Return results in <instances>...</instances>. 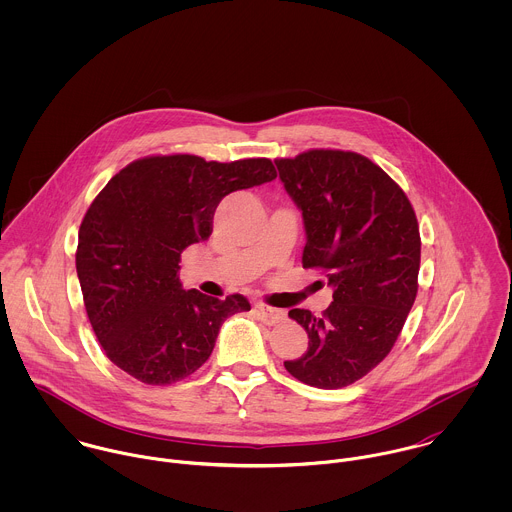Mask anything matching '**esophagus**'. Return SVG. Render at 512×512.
<instances>
[{"mask_svg":"<svg viewBox=\"0 0 512 512\" xmlns=\"http://www.w3.org/2000/svg\"><path fill=\"white\" fill-rule=\"evenodd\" d=\"M256 311L266 325H276V323L284 321V317H286V313L282 309H276V307H270L264 303H256Z\"/></svg>","mask_w":512,"mask_h":512,"instance_id":"esophagus-1","label":"esophagus"}]
</instances>
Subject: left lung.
Wrapping results in <instances>:
<instances>
[{
  "instance_id": "1",
  "label": "left lung",
  "mask_w": 512,
  "mask_h": 512,
  "mask_svg": "<svg viewBox=\"0 0 512 512\" xmlns=\"http://www.w3.org/2000/svg\"><path fill=\"white\" fill-rule=\"evenodd\" d=\"M280 179L305 226L303 268H319L333 288L315 317L292 309L309 337L286 361L297 380L345 388L392 351L418 293L420 228L406 193L355 151L309 149L276 159Z\"/></svg>"
}]
</instances>
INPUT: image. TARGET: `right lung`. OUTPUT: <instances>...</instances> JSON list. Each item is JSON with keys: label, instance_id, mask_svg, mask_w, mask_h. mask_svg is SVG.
<instances>
[{"label": "right lung", "instance_id": "obj_1", "mask_svg": "<svg viewBox=\"0 0 512 512\" xmlns=\"http://www.w3.org/2000/svg\"><path fill=\"white\" fill-rule=\"evenodd\" d=\"M276 179L270 159L205 161L153 155L116 173L86 211L76 248L84 307L106 357L136 380L165 386L207 363L220 325L250 311L179 282L181 252L213 232L220 201Z\"/></svg>", "mask_w": 512, "mask_h": 512}]
</instances>
